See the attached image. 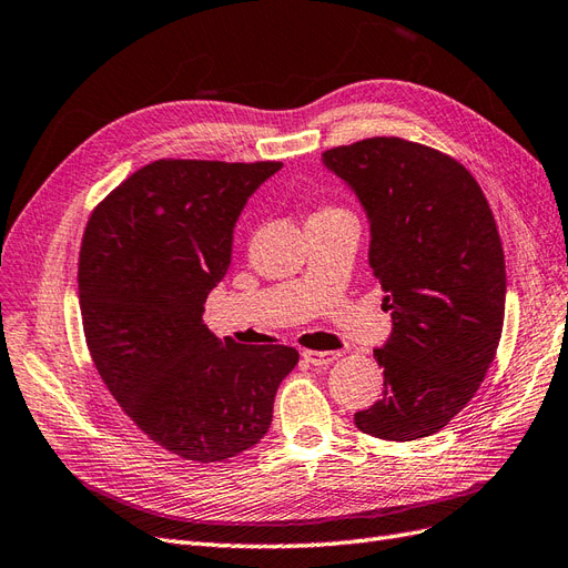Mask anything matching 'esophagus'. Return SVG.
I'll use <instances>...</instances> for the list:
<instances>
[{
	"label": "esophagus",
	"instance_id": "1",
	"mask_svg": "<svg viewBox=\"0 0 568 568\" xmlns=\"http://www.w3.org/2000/svg\"><path fill=\"white\" fill-rule=\"evenodd\" d=\"M303 358H306L311 366H329L337 362L339 352H313L311 349V352H303Z\"/></svg>",
	"mask_w": 568,
	"mask_h": 568
}]
</instances>
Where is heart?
<instances>
[{"mask_svg":"<svg viewBox=\"0 0 568 568\" xmlns=\"http://www.w3.org/2000/svg\"><path fill=\"white\" fill-rule=\"evenodd\" d=\"M327 212H332V210H327ZM321 214H323V212H321Z\"/></svg>","mask_w":568,"mask_h":568,"instance_id":"heart-1","label":"heart"}]
</instances>
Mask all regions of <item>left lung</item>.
<instances>
[{"instance_id": "1", "label": "left lung", "mask_w": 568, "mask_h": 568, "mask_svg": "<svg viewBox=\"0 0 568 568\" xmlns=\"http://www.w3.org/2000/svg\"><path fill=\"white\" fill-rule=\"evenodd\" d=\"M323 165L368 219V265L393 315L373 349L383 397L356 428L385 440L436 434L477 393L501 339L506 262L477 180L455 159L397 136L329 149Z\"/></svg>"}]
</instances>
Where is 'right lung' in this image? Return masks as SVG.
<instances>
[{"instance_id": "1", "label": "right lung", "mask_w": 568, "mask_h": 568, "mask_svg": "<svg viewBox=\"0 0 568 568\" xmlns=\"http://www.w3.org/2000/svg\"><path fill=\"white\" fill-rule=\"evenodd\" d=\"M276 171V161H154L110 192L81 243L79 306L93 364L124 414L185 460L253 448L298 364L294 347H243L204 325L243 206Z\"/></svg>"}]
</instances>
